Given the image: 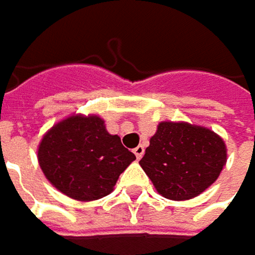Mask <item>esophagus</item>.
Wrapping results in <instances>:
<instances>
[{
	"instance_id": "34e87169",
	"label": "esophagus",
	"mask_w": 255,
	"mask_h": 255,
	"mask_svg": "<svg viewBox=\"0 0 255 255\" xmlns=\"http://www.w3.org/2000/svg\"><path fill=\"white\" fill-rule=\"evenodd\" d=\"M144 151H145V148H144L142 145H138V147L133 148V153H135L136 159H141V157L144 156Z\"/></svg>"
}]
</instances>
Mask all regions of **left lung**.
<instances>
[{
    "instance_id": "left-lung-1",
    "label": "left lung",
    "mask_w": 255,
    "mask_h": 255,
    "mask_svg": "<svg viewBox=\"0 0 255 255\" xmlns=\"http://www.w3.org/2000/svg\"><path fill=\"white\" fill-rule=\"evenodd\" d=\"M226 160V144L211 129L162 122L139 165L163 197L187 200L218 178Z\"/></svg>"
}]
</instances>
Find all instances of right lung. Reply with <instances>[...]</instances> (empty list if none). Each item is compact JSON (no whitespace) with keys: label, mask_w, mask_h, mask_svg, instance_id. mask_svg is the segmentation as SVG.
Segmentation results:
<instances>
[{"label":"right lung","mask_w":255,"mask_h":255,"mask_svg":"<svg viewBox=\"0 0 255 255\" xmlns=\"http://www.w3.org/2000/svg\"><path fill=\"white\" fill-rule=\"evenodd\" d=\"M120 136L110 135L98 116H71L55 125L38 145V163L61 193L89 202L110 194L135 160Z\"/></svg>","instance_id":"add662e5"}]
</instances>
